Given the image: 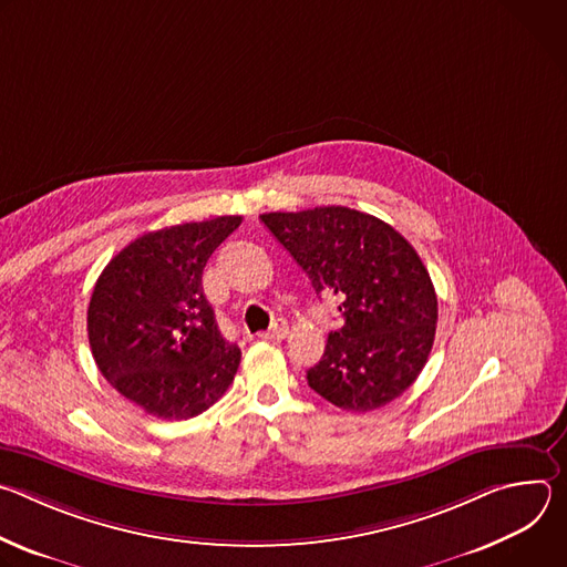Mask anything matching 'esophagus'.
I'll return each instance as SVG.
<instances>
[{
	"label": "esophagus",
	"instance_id": "34e87169",
	"mask_svg": "<svg viewBox=\"0 0 567 567\" xmlns=\"http://www.w3.org/2000/svg\"><path fill=\"white\" fill-rule=\"evenodd\" d=\"M287 326H285V322H276V326L271 328V330H267V332H260L258 337L260 339H265V341H282L285 337H287Z\"/></svg>",
	"mask_w": 567,
	"mask_h": 567
}]
</instances>
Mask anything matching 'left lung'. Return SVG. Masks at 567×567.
<instances>
[{"mask_svg":"<svg viewBox=\"0 0 567 567\" xmlns=\"http://www.w3.org/2000/svg\"><path fill=\"white\" fill-rule=\"evenodd\" d=\"M260 219L316 293L339 300L343 326L330 332L326 354L307 370L309 388L352 413L381 409L411 388L435 341L437 296L409 239L346 206Z\"/></svg>","mask_w":567,"mask_h":567,"instance_id":"obj_1","label":"left lung"}]
</instances>
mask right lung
Wrapping results in <instances>:
<instances>
[{
    "label": "right lung",
    "mask_w": 567,
    "mask_h": 567,
    "mask_svg": "<svg viewBox=\"0 0 567 567\" xmlns=\"http://www.w3.org/2000/svg\"><path fill=\"white\" fill-rule=\"evenodd\" d=\"M239 215L136 237L96 280L87 332L101 374L158 420H190L226 392L241 352L228 343L202 274Z\"/></svg>",
    "instance_id": "obj_1"
}]
</instances>
